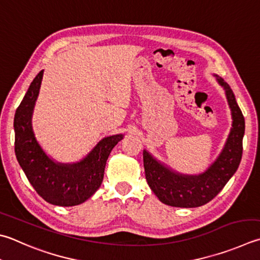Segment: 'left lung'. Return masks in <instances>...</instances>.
Wrapping results in <instances>:
<instances>
[{
    "label": "left lung",
    "mask_w": 260,
    "mask_h": 260,
    "mask_svg": "<svg viewBox=\"0 0 260 260\" xmlns=\"http://www.w3.org/2000/svg\"><path fill=\"white\" fill-rule=\"evenodd\" d=\"M226 96L231 110L232 128L217 158L199 174H183L171 169L144 149L147 183L161 203L181 208L199 207L210 202L237 172L242 157L244 117L236 96L223 78L214 75Z\"/></svg>",
    "instance_id": "obj_1"
}]
</instances>
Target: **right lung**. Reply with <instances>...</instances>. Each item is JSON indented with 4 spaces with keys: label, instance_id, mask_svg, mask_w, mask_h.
I'll use <instances>...</instances> for the list:
<instances>
[{
    "label": "right lung",
    "instance_id": "add662e5",
    "mask_svg": "<svg viewBox=\"0 0 260 260\" xmlns=\"http://www.w3.org/2000/svg\"><path fill=\"white\" fill-rule=\"evenodd\" d=\"M44 70L35 77L14 115V151L19 165L41 197L55 206L85 203L101 187L106 160L124 135L103 138L84 158L61 163L45 153L32 129V113L41 89Z\"/></svg>",
    "mask_w": 260,
    "mask_h": 260
}]
</instances>
